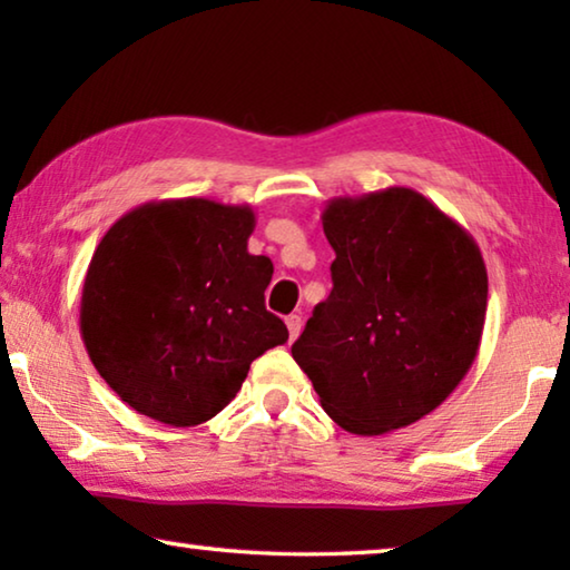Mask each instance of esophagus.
<instances>
[{"mask_svg":"<svg viewBox=\"0 0 570 570\" xmlns=\"http://www.w3.org/2000/svg\"><path fill=\"white\" fill-rule=\"evenodd\" d=\"M286 326H288V340H296L298 334H302V316L298 314H292V316H286Z\"/></svg>","mask_w":570,"mask_h":570,"instance_id":"1","label":"esophagus"}]
</instances>
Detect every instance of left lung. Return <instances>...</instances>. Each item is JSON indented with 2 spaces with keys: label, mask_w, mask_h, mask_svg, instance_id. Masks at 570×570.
Instances as JSON below:
<instances>
[{
  "label": "left lung",
  "mask_w": 570,
  "mask_h": 570,
  "mask_svg": "<svg viewBox=\"0 0 570 570\" xmlns=\"http://www.w3.org/2000/svg\"><path fill=\"white\" fill-rule=\"evenodd\" d=\"M334 288L294 342L324 412L382 435L445 402L475 362L488 308L482 254L412 188L334 198L322 214Z\"/></svg>",
  "instance_id": "obj_1"
}]
</instances>
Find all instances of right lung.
<instances>
[{"label": "right lung", "instance_id": "add662e5", "mask_svg": "<svg viewBox=\"0 0 570 570\" xmlns=\"http://www.w3.org/2000/svg\"><path fill=\"white\" fill-rule=\"evenodd\" d=\"M250 206L150 200L115 220L82 284L95 370L135 412L193 428L226 407L248 366L288 340L266 312L274 264L248 254Z\"/></svg>", "mask_w": 570, "mask_h": 570}]
</instances>
